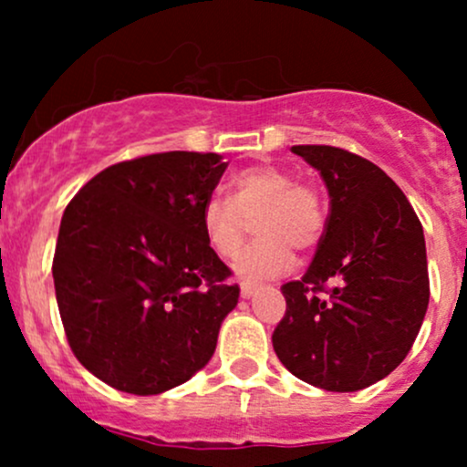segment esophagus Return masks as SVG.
Segmentation results:
<instances>
[{
  "mask_svg": "<svg viewBox=\"0 0 467 467\" xmlns=\"http://www.w3.org/2000/svg\"><path fill=\"white\" fill-rule=\"evenodd\" d=\"M256 287H259V285H256V283H252V281H241V296L250 298L252 294L256 292Z\"/></svg>",
  "mask_w": 467,
  "mask_h": 467,
  "instance_id": "obj_1",
  "label": "esophagus"
}]
</instances>
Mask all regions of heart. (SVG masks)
I'll return each mask as SVG.
<instances>
[{
  "label": "heart",
  "instance_id": "heart-1",
  "mask_svg": "<svg viewBox=\"0 0 467 467\" xmlns=\"http://www.w3.org/2000/svg\"><path fill=\"white\" fill-rule=\"evenodd\" d=\"M233 197H206L202 203V230L208 245L222 259H234L256 217L259 239L239 256L237 270L248 278H270L289 270L292 245L309 250L325 233L327 213L316 186L296 182L276 164H256L230 178Z\"/></svg>",
  "mask_w": 467,
  "mask_h": 467
}]
</instances>
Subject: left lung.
Instances as JSON below:
<instances>
[{
  "label": "left lung",
  "instance_id": "1",
  "mask_svg": "<svg viewBox=\"0 0 467 467\" xmlns=\"http://www.w3.org/2000/svg\"><path fill=\"white\" fill-rule=\"evenodd\" d=\"M292 151L320 171L329 217L312 265L281 287L278 360L312 387L353 393L409 356L431 298L423 228L410 202L360 155L327 144Z\"/></svg>",
  "mask_w": 467,
  "mask_h": 467
}]
</instances>
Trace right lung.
Returning <instances> with one entry per match:
<instances>
[{"label": "right lung", "instance_id": "obj_1", "mask_svg": "<svg viewBox=\"0 0 467 467\" xmlns=\"http://www.w3.org/2000/svg\"><path fill=\"white\" fill-rule=\"evenodd\" d=\"M226 166L219 153L144 155L67 203L52 261L58 314L77 360L109 387L164 393L215 353L239 285L200 215Z\"/></svg>", "mask_w": 467, "mask_h": 467}]
</instances>
